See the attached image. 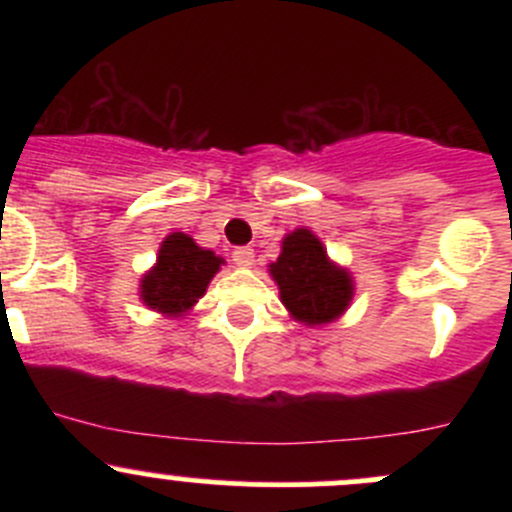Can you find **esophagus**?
<instances>
[{"instance_id":"esophagus-1","label":"esophagus","mask_w":512,"mask_h":512,"mask_svg":"<svg viewBox=\"0 0 512 512\" xmlns=\"http://www.w3.org/2000/svg\"><path fill=\"white\" fill-rule=\"evenodd\" d=\"M232 260L240 267H252L255 265V250H252V247H237V250L232 252Z\"/></svg>"}]
</instances>
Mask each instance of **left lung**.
Instances as JSON below:
<instances>
[{"label":"left lung","mask_w":512,"mask_h":512,"mask_svg":"<svg viewBox=\"0 0 512 512\" xmlns=\"http://www.w3.org/2000/svg\"><path fill=\"white\" fill-rule=\"evenodd\" d=\"M267 272L294 322L324 327L342 317L354 299V277L327 255L324 242L309 227L282 237V250Z\"/></svg>","instance_id":"left-lung-1"}]
</instances>
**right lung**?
Instances as JSON below:
<instances>
[{
	"label": "right lung",
	"mask_w": 512,
	"mask_h": 512,
	"mask_svg": "<svg viewBox=\"0 0 512 512\" xmlns=\"http://www.w3.org/2000/svg\"><path fill=\"white\" fill-rule=\"evenodd\" d=\"M225 260L185 232H170L158 247L156 265L141 277V302L163 317H183L208 292Z\"/></svg>",
	"instance_id": "add662e5"
}]
</instances>
